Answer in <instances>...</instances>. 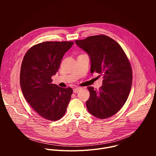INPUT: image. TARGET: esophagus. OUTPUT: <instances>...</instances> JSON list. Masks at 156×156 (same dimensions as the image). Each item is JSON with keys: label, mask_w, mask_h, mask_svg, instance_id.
<instances>
[{"label": "esophagus", "mask_w": 156, "mask_h": 156, "mask_svg": "<svg viewBox=\"0 0 156 156\" xmlns=\"http://www.w3.org/2000/svg\"><path fill=\"white\" fill-rule=\"evenodd\" d=\"M83 89V87H76L73 89V93H78L80 90H81Z\"/></svg>", "instance_id": "1"}]
</instances>
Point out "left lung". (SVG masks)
Here are the masks:
<instances>
[{
  "label": "left lung",
  "mask_w": 156,
  "mask_h": 156,
  "mask_svg": "<svg viewBox=\"0 0 156 156\" xmlns=\"http://www.w3.org/2000/svg\"><path fill=\"white\" fill-rule=\"evenodd\" d=\"M91 60V72L103 76L99 90L87 87L90 96L86 107L91 115L105 119L115 115L126 101L132 84V69L129 60L120 44L105 35L76 40Z\"/></svg>",
  "instance_id": "left-lung-1"
}]
</instances>
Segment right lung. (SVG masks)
<instances>
[{"label": "right lung", "instance_id": "1", "mask_svg": "<svg viewBox=\"0 0 156 156\" xmlns=\"http://www.w3.org/2000/svg\"><path fill=\"white\" fill-rule=\"evenodd\" d=\"M73 42L47 41L31 47L22 61L20 82L30 106L42 117L51 121L65 114L73 90L52 84L51 77L59 69L61 60Z\"/></svg>", "mask_w": 156, "mask_h": 156}]
</instances>
